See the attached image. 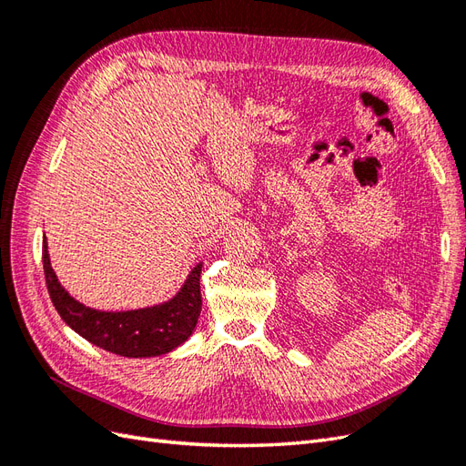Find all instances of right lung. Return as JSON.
I'll return each mask as SVG.
<instances>
[{
    "mask_svg": "<svg viewBox=\"0 0 466 466\" xmlns=\"http://www.w3.org/2000/svg\"><path fill=\"white\" fill-rule=\"evenodd\" d=\"M42 264L50 299L62 320L87 342L110 354L124 358L168 354L188 340L198 322L202 311V262L192 268L185 284L171 299L132 311H98L74 299L52 270L46 237H42Z\"/></svg>",
    "mask_w": 466,
    "mask_h": 466,
    "instance_id": "add662e5",
    "label": "right lung"
}]
</instances>
